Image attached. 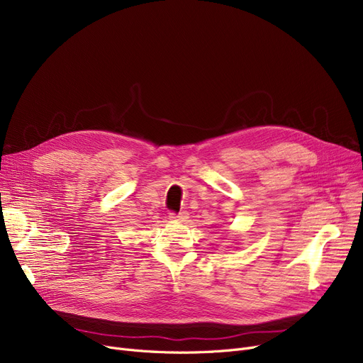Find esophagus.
<instances>
[{"label": "esophagus", "mask_w": 363, "mask_h": 363, "mask_svg": "<svg viewBox=\"0 0 363 363\" xmlns=\"http://www.w3.org/2000/svg\"><path fill=\"white\" fill-rule=\"evenodd\" d=\"M169 219H174V220H185L188 219V212L182 211L179 213H175V212H170L169 213Z\"/></svg>", "instance_id": "1"}]
</instances>
